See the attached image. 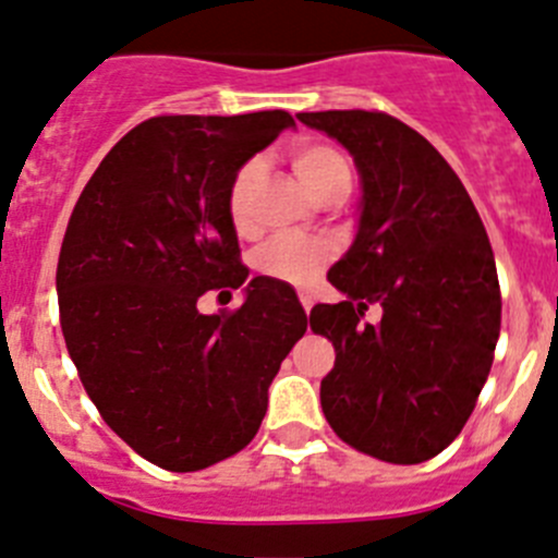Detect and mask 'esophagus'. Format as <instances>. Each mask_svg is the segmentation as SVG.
I'll return each instance as SVG.
<instances>
[{
    "label": "esophagus",
    "mask_w": 558,
    "mask_h": 558,
    "mask_svg": "<svg viewBox=\"0 0 558 558\" xmlns=\"http://www.w3.org/2000/svg\"><path fill=\"white\" fill-rule=\"evenodd\" d=\"M300 303H303V308H305V311L314 308V298H311L308 291H300Z\"/></svg>",
    "instance_id": "esophagus-1"
}]
</instances>
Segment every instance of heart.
<instances>
[{"mask_svg": "<svg viewBox=\"0 0 558 558\" xmlns=\"http://www.w3.org/2000/svg\"><path fill=\"white\" fill-rule=\"evenodd\" d=\"M289 158L305 189L319 203L330 197H344L350 192L353 172H350L348 158L330 144L298 142L291 147ZM260 174H264L260 160H244L228 185V217L239 233H247L253 228V194L260 183ZM328 258L330 247L325 242L303 239V235H280L255 253V269L283 283L308 286L319 278Z\"/></svg>", "mask_w": 558, "mask_h": 558, "instance_id": "b5f03b06", "label": "heart"}]
</instances>
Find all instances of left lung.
I'll list each match as a JSON object with an SVG mask.
<instances>
[{"label": "left lung", "mask_w": 558, "mask_h": 558, "mask_svg": "<svg viewBox=\"0 0 558 558\" xmlns=\"http://www.w3.org/2000/svg\"><path fill=\"white\" fill-rule=\"evenodd\" d=\"M348 149L361 217L328 280L344 294L311 308L333 341L319 386L325 420L350 448L391 464L434 459L461 434L500 336V286L484 222L428 138L378 110L298 113ZM380 304L381 323H363Z\"/></svg>", "instance_id": "left-lung-1"}]
</instances>
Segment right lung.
<instances>
[{"instance_id": "1", "label": "right lung", "mask_w": 558, "mask_h": 558, "mask_svg": "<svg viewBox=\"0 0 558 558\" xmlns=\"http://www.w3.org/2000/svg\"><path fill=\"white\" fill-rule=\"evenodd\" d=\"M291 124L286 110L147 119L105 155L69 219L58 258L69 355L105 423L172 473L247 448L308 328L289 283H244L228 217L235 169ZM239 284V312L196 308L205 290Z\"/></svg>"}]
</instances>
